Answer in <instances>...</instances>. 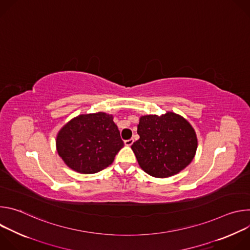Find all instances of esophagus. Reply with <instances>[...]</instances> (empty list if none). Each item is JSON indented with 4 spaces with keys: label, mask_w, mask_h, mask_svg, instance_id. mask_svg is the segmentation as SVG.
<instances>
[{
    "label": "esophagus",
    "mask_w": 250,
    "mask_h": 250,
    "mask_svg": "<svg viewBox=\"0 0 250 250\" xmlns=\"http://www.w3.org/2000/svg\"><path fill=\"white\" fill-rule=\"evenodd\" d=\"M133 138H129V139H126V140H125V145L126 146H130L132 144H133Z\"/></svg>",
    "instance_id": "obj_1"
}]
</instances>
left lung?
I'll return each mask as SVG.
<instances>
[{"instance_id":"left-lung-1","label":"left lung","mask_w":250,"mask_h":250,"mask_svg":"<svg viewBox=\"0 0 250 250\" xmlns=\"http://www.w3.org/2000/svg\"><path fill=\"white\" fill-rule=\"evenodd\" d=\"M137 133L139 139L133 142L131 149L139 166L153 177L179 173L195 156L198 146L195 130L174 113L141 117Z\"/></svg>"}]
</instances>
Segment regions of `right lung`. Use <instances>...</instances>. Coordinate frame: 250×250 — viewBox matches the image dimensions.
I'll return each mask as SVG.
<instances>
[{"label":"right lung","mask_w":250,"mask_h":250,"mask_svg":"<svg viewBox=\"0 0 250 250\" xmlns=\"http://www.w3.org/2000/svg\"><path fill=\"white\" fill-rule=\"evenodd\" d=\"M113 116L81 115L65 125L56 138L57 152L73 170L93 174L111 165L124 147Z\"/></svg>","instance_id":"add662e5"}]
</instances>
